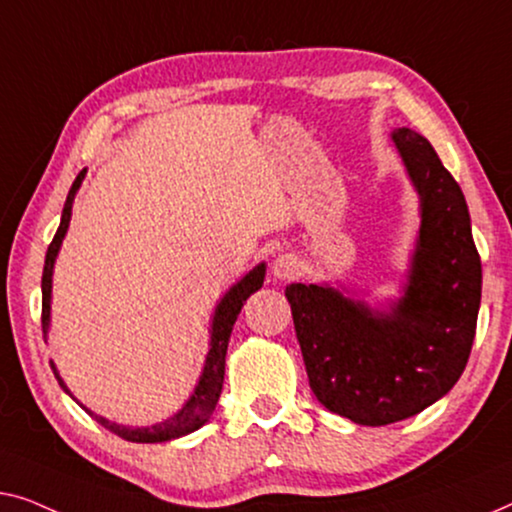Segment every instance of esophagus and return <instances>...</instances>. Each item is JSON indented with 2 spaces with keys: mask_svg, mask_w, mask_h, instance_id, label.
<instances>
[{
  "mask_svg": "<svg viewBox=\"0 0 512 512\" xmlns=\"http://www.w3.org/2000/svg\"><path fill=\"white\" fill-rule=\"evenodd\" d=\"M271 273L273 276H276L278 280H292V278H297L299 273H301V264H299V259L294 257V255H278L276 259H273V264H271Z\"/></svg>",
  "mask_w": 512,
  "mask_h": 512,
  "instance_id": "esophagus-1",
  "label": "esophagus"
}]
</instances>
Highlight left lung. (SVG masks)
<instances>
[{
	"label": "left lung",
	"instance_id": "8db88e82",
	"mask_svg": "<svg viewBox=\"0 0 512 512\" xmlns=\"http://www.w3.org/2000/svg\"><path fill=\"white\" fill-rule=\"evenodd\" d=\"M420 197V234L390 311L331 285L285 287L308 383L331 413L383 427L445 397L469 362L482 266L462 187L422 134L392 132Z\"/></svg>",
	"mask_w": 512,
	"mask_h": 512
}]
</instances>
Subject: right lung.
Listing matches in <instances>:
<instances>
[{"label": "right lung", "mask_w": 512, "mask_h": 512, "mask_svg": "<svg viewBox=\"0 0 512 512\" xmlns=\"http://www.w3.org/2000/svg\"><path fill=\"white\" fill-rule=\"evenodd\" d=\"M83 178H85V169L76 176V181H74V185H71V190L67 194V201H64V208H62L60 227H57L53 243L48 246L46 264H43V278H41V294H43L41 327H43V338H46L48 327H50V292H53V266H55L57 253H60L64 234H67V229H69L71 206H74V197H76L78 187H81V183H83ZM264 273H266V264L264 262L257 264L253 271H248L246 276L239 280V283L229 287V292L220 299V304L213 313L211 343H208V355H206L204 369H201L199 383H197V387H194L192 397L185 401V406L178 410L176 415H171L169 420H164V422L153 424V427H125V424H115V422L106 420V417H102V415L92 413V410L85 408L83 403H81V406L88 410V413L95 417V420L102 424V427H106L109 431H113V434H118L120 438H125V441H132V443H162V441H171V438H181L185 434H192V431L204 427V424L208 422V417L213 415L215 403H218V399H220L222 380H225L227 345H229V336H232L234 322H236V318H239V313H241L243 304H246V299L253 292H257L259 287H262ZM50 366H53V373H55L57 383H60L62 390L67 392L71 399H74V394L69 392V387L64 385L60 373H57L55 364L50 362Z\"/></svg>", "instance_id": "add662e5"}]
</instances>
